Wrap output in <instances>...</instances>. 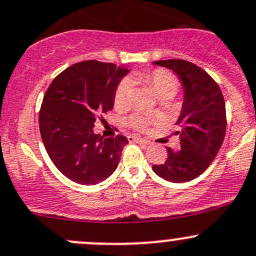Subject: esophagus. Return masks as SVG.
I'll return each mask as SVG.
<instances>
[{
    "mask_svg": "<svg viewBox=\"0 0 256 256\" xmlns=\"http://www.w3.org/2000/svg\"><path fill=\"white\" fill-rule=\"evenodd\" d=\"M128 140H130V141H135V142H138V144H150V141L148 140H146V138H142V137H140V136H128Z\"/></svg>",
    "mask_w": 256,
    "mask_h": 256,
    "instance_id": "34e87169",
    "label": "esophagus"
}]
</instances>
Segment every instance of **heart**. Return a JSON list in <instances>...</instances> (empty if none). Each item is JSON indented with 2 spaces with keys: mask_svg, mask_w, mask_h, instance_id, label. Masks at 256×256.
<instances>
[{
  "mask_svg": "<svg viewBox=\"0 0 256 256\" xmlns=\"http://www.w3.org/2000/svg\"><path fill=\"white\" fill-rule=\"evenodd\" d=\"M138 78L144 80V83L150 84L153 88L156 94L160 96L162 100L166 99H170L176 96L178 92V88H179V82L176 77L172 74H169L168 71H164V70H156V71L150 72L148 74H141L138 76ZM131 96V84L128 80H121L116 88V92H115L114 96V103L116 106H122L125 104H128V102L130 100ZM150 120L147 118L140 116V115H134L130 119V124L134 128H140V130H144L147 126L150 125Z\"/></svg>",
  "mask_w": 256,
  "mask_h": 256,
  "instance_id": "heart-1",
  "label": "heart"
}]
</instances>
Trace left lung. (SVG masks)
Listing matches in <instances>:
<instances>
[{
    "label": "left lung",
    "mask_w": 256,
    "mask_h": 256,
    "mask_svg": "<svg viewBox=\"0 0 256 256\" xmlns=\"http://www.w3.org/2000/svg\"><path fill=\"white\" fill-rule=\"evenodd\" d=\"M172 70L182 80L184 99L176 125L180 148L168 147V158L152 166L158 176L185 182L204 173L217 156L226 135V104L218 84L207 72L185 60L153 62Z\"/></svg>",
    "instance_id": "obj_1"
}]
</instances>
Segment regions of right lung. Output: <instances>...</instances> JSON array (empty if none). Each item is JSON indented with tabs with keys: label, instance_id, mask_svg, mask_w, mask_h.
Returning <instances> with one entry per match:
<instances>
[{
	"label": "right lung",
	"instance_id": "1",
	"mask_svg": "<svg viewBox=\"0 0 256 256\" xmlns=\"http://www.w3.org/2000/svg\"><path fill=\"white\" fill-rule=\"evenodd\" d=\"M128 72L114 64L83 61L55 77L45 93L40 135L56 168L77 184L96 185L118 168L128 138H103L93 128L102 112L112 109L118 86Z\"/></svg>",
	"mask_w": 256,
	"mask_h": 256
}]
</instances>
